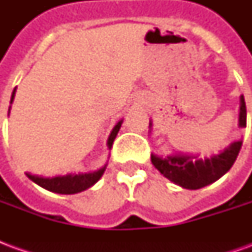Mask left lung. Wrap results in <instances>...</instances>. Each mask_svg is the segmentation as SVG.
Returning a JSON list of instances; mask_svg holds the SVG:
<instances>
[{
    "label": "left lung",
    "mask_w": 252,
    "mask_h": 252,
    "mask_svg": "<svg viewBox=\"0 0 252 252\" xmlns=\"http://www.w3.org/2000/svg\"><path fill=\"white\" fill-rule=\"evenodd\" d=\"M247 121V110L244 97L240 95V112H239V126L244 128ZM153 123L150 121V128ZM242 140L231 143L227 148L211 158L201 159L200 155L190 154H175L167 155L166 158L151 154V162L155 169L160 171L167 180L180 185L184 189H201L206 185H211L215 181L221 178L228 170L232 167L238 158L239 151L242 148Z\"/></svg>",
    "instance_id": "obj_1"
}]
</instances>
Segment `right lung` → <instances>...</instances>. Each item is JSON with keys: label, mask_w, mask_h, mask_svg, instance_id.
Instances as JSON below:
<instances>
[{"label": "right lung", "mask_w": 252, "mask_h": 252, "mask_svg": "<svg viewBox=\"0 0 252 252\" xmlns=\"http://www.w3.org/2000/svg\"><path fill=\"white\" fill-rule=\"evenodd\" d=\"M14 93H16V89L12 93L10 104L13 102ZM121 124H123V120L119 121L110 132L109 139H108L109 150L112 148V144H113L116 136H117V132L120 131ZM105 169H106V164L102 169L97 170V171H92V173H85V174H67L58 175V177H52V178H44V177L32 175L30 173H27V177L31 181H33L35 184L41 186L43 189L50 190V191H54V193H59V194H75V193L83 191V190L89 189L90 186H93L102 177Z\"/></svg>", "instance_id": "1"}]
</instances>
